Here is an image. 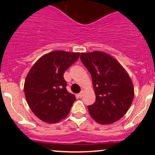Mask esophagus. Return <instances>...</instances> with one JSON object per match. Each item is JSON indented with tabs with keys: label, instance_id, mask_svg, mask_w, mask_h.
<instances>
[{
	"label": "esophagus",
	"instance_id": "1",
	"mask_svg": "<svg viewBox=\"0 0 155 155\" xmlns=\"http://www.w3.org/2000/svg\"><path fill=\"white\" fill-rule=\"evenodd\" d=\"M84 90H81V92H80L78 94V96H79V97H82V96H83V95H84Z\"/></svg>",
	"mask_w": 155,
	"mask_h": 155
}]
</instances>
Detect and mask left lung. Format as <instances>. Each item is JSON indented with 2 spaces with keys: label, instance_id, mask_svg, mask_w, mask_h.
<instances>
[{
  "label": "left lung",
  "instance_id": "obj_1",
  "mask_svg": "<svg viewBox=\"0 0 155 155\" xmlns=\"http://www.w3.org/2000/svg\"><path fill=\"white\" fill-rule=\"evenodd\" d=\"M81 62L92 76L95 102L89 114L97 123L109 124L127 113L134 97V87L125 69L110 54L100 51L81 53Z\"/></svg>",
  "mask_w": 155,
  "mask_h": 155
}]
</instances>
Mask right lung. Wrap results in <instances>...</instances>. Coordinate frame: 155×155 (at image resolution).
Returning a JSON list of instances; mask_svg holds the SVG:
<instances>
[{
  "mask_svg": "<svg viewBox=\"0 0 155 155\" xmlns=\"http://www.w3.org/2000/svg\"><path fill=\"white\" fill-rule=\"evenodd\" d=\"M79 52L52 51L32 66L24 84L25 98L34 114L47 123L65 119L76 101L68 92L64 72L79 59Z\"/></svg>",
  "mask_w": 155,
  "mask_h": 155,
  "instance_id": "add662e5",
  "label": "right lung"
}]
</instances>
